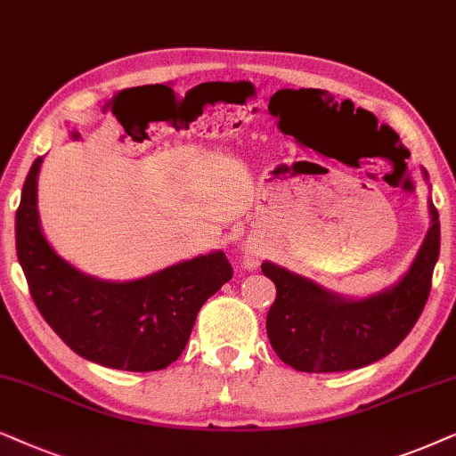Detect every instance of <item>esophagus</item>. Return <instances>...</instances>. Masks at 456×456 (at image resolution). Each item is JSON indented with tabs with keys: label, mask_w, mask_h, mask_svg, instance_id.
Here are the masks:
<instances>
[{
	"label": "esophagus",
	"mask_w": 456,
	"mask_h": 456,
	"mask_svg": "<svg viewBox=\"0 0 456 456\" xmlns=\"http://www.w3.org/2000/svg\"><path fill=\"white\" fill-rule=\"evenodd\" d=\"M241 258H244L246 269H256L260 265V250H256V248L252 246L241 248Z\"/></svg>",
	"instance_id": "esophagus-1"
}]
</instances>
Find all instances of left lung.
Here are the masks:
<instances>
[{
  "instance_id": "obj_1",
  "label": "left lung",
  "mask_w": 456,
  "mask_h": 456,
  "mask_svg": "<svg viewBox=\"0 0 456 456\" xmlns=\"http://www.w3.org/2000/svg\"><path fill=\"white\" fill-rule=\"evenodd\" d=\"M423 177L429 181L426 168ZM428 208L429 229L409 269L367 298L336 294L269 260L260 265L277 288L266 336L285 365L305 373L350 371L384 359L409 336L428 302L440 254V218L432 198Z\"/></svg>"
}]
</instances>
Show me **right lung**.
I'll list each match as a JSON object with an SVG mask.
<instances>
[{
  "mask_svg": "<svg viewBox=\"0 0 456 456\" xmlns=\"http://www.w3.org/2000/svg\"><path fill=\"white\" fill-rule=\"evenodd\" d=\"M44 158L30 167L16 210V254L47 325L78 356L120 371H158L179 359L200 308L233 277L223 250L131 281L97 279L47 241L37 208Z\"/></svg>",
  "mask_w": 456,
  "mask_h": 456,
  "instance_id": "obj_1",
  "label": "right lung"
}]
</instances>
